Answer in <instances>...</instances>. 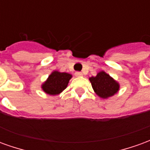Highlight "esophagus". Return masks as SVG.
<instances>
[{"label":"esophagus","mask_w":150,"mask_h":150,"mask_svg":"<svg viewBox=\"0 0 150 150\" xmlns=\"http://www.w3.org/2000/svg\"><path fill=\"white\" fill-rule=\"evenodd\" d=\"M83 74L82 72H79V71L75 72V76H77V77H81V76H83Z\"/></svg>","instance_id":"esophagus-1"}]
</instances>
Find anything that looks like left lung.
<instances>
[{
  "mask_svg": "<svg viewBox=\"0 0 150 150\" xmlns=\"http://www.w3.org/2000/svg\"><path fill=\"white\" fill-rule=\"evenodd\" d=\"M93 90L99 97L108 99L116 94L120 90V83L104 71L98 72L96 76L89 78Z\"/></svg>",
  "mask_w": 150,
  "mask_h": 150,
  "instance_id": "8db88e82",
  "label": "left lung"
}]
</instances>
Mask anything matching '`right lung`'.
I'll return each instance as SVG.
<instances>
[{
    "instance_id": "add662e5",
    "label": "right lung",
    "mask_w": 150,
    "mask_h": 150,
    "mask_svg": "<svg viewBox=\"0 0 150 150\" xmlns=\"http://www.w3.org/2000/svg\"><path fill=\"white\" fill-rule=\"evenodd\" d=\"M71 78L69 73L54 71L42 84V89L50 96H57L65 90Z\"/></svg>"
}]
</instances>
